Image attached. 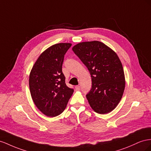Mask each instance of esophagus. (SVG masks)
I'll return each mask as SVG.
<instances>
[{
    "label": "esophagus",
    "mask_w": 151,
    "mask_h": 151,
    "mask_svg": "<svg viewBox=\"0 0 151 151\" xmlns=\"http://www.w3.org/2000/svg\"><path fill=\"white\" fill-rule=\"evenodd\" d=\"M75 88L76 90H80L81 89V87L80 85H76L75 87Z\"/></svg>",
    "instance_id": "34e87169"
}]
</instances>
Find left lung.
Segmentation results:
<instances>
[{
	"label": "left lung",
	"instance_id": "8db88e82",
	"mask_svg": "<svg viewBox=\"0 0 151 151\" xmlns=\"http://www.w3.org/2000/svg\"><path fill=\"white\" fill-rule=\"evenodd\" d=\"M72 49L91 75L92 88L86 95L90 106L99 114L109 113L118 104L125 87L117 54L99 41L81 42Z\"/></svg>",
	"mask_w": 151,
	"mask_h": 151
}]
</instances>
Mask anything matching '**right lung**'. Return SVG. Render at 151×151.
I'll list each match as a JSON object with an SVG mask.
<instances>
[{"mask_svg": "<svg viewBox=\"0 0 151 151\" xmlns=\"http://www.w3.org/2000/svg\"><path fill=\"white\" fill-rule=\"evenodd\" d=\"M70 43H60L45 50L34 64L29 78L32 99L42 113L55 117L65 109L74 90L65 83L62 66Z\"/></svg>", "mask_w": 151, "mask_h": 151, "instance_id": "obj_1", "label": "right lung"}]
</instances>
